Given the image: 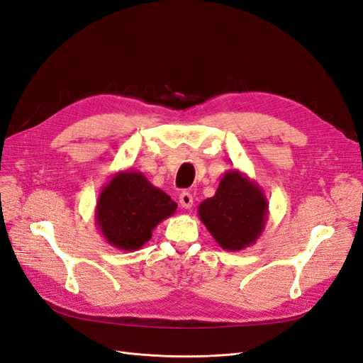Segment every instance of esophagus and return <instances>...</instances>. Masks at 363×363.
<instances>
[{
    "label": "esophagus",
    "mask_w": 363,
    "mask_h": 363,
    "mask_svg": "<svg viewBox=\"0 0 363 363\" xmlns=\"http://www.w3.org/2000/svg\"><path fill=\"white\" fill-rule=\"evenodd\" d=\"M179 201L183 208H191L194 204V196L189 192H182L179 196Z\"/></svg>",
    "instance_id": "obj_1"
}]
</instances>
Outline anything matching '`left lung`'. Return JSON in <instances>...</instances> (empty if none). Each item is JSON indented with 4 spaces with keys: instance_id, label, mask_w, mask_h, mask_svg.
<instances>
[{
    "instance_id": "obj_1",
    "label": "left lung",
    "mask_w": 363,
    "mask_h": 363,
    "mask_svg": "<svg viewBox=\"0 0 363 363\" xmlns=\"http://www.w3.org/2000/svg\"><path fill=\"white\" fill-rule=\"evenodd\" d=\"M268 213L265 192L239 169L227 171L212 199L199 206L201 223L225 251H240L256 244Z\"/></svg>"
}]
</instances>
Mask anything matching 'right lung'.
I'll return each instance as SVG.
<instances>
[{
    "label": "right lung",
    "mask_w": 363,
    "mask_h": 363,
    "mask_svg": "<svg viewBox=\"0 0 363 363\" xmlns=\"http://www.w3.org/2000/svg\"><path fill=\"white\" fill-rule=\"evenodd\" d=\"M177 203L139 171H119L103 186L95 223L107 244L136 251L151 239L159 223L175 213Z\"/></svg>",
    "instance_id": "right-lung-1"
}]
</instances>
